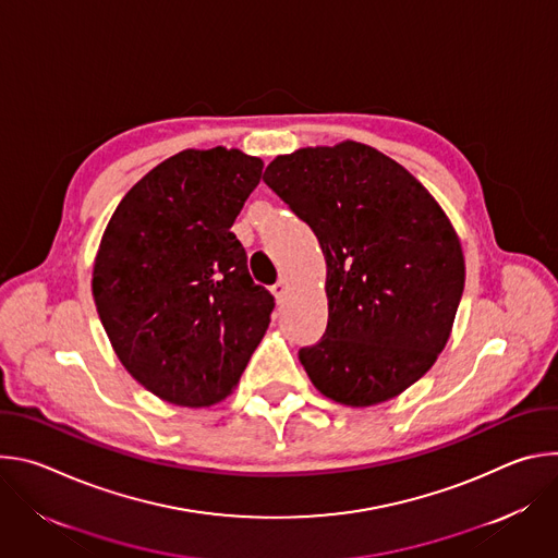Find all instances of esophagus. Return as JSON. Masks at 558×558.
<instances>
[{
    "label": "esophagus",
    "instance_id": "34e87169",
    "mask_svg": "<svg viewBox=\"0 0 558 558\" xmlns=\"http://www.w3.org/2000/svg\"><path fill=\"white\" fill-rule=\"evenodd\" d=\"M287 289H289V284H287V280L284 278H280L274 287H271V293H274V298L280 302L284 295H287Z\"/></svg>",
    "mask_w": 558,
    "mask_h": 558
}]
</instances>
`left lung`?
I'll list each match as a JSON object with an SVG mask.
<instances>
[{"label": "left lung", "mask_w": 558, "mask_h": 558, "mask_svg": "<svg viewBox=\"0 0 558 558\" xmlns=\"http://www.w3.org/2000/svg\"><path fill=\"white\" fill-rule=\"evenodd\" d=\"M263 181L313 229L327 263L329 325L300 349L311 384L353 409L392 400L452 331L465 263L450 218L407 168L357 141L280 154Z\"/></svg>", "instance_id": "left-lung-1"}]
</instances>
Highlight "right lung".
Masks as SVG:
<instances>
[{"label":"right lung","mask_w":558,"mask_h":558,"mask_svg":"<svg viewBox=\"0 0 558 558\" xmlns=\"http://www.w3.org/2000/svg\"><path fill=\"white\" fill-rule=\"evenodd\" d=\"M263 161L183 149L117 205L93 267L101 325L125 371L163 402H222L267 333L274 295L254 284L231 225Z\"/></svg>","instance_id":"add662e5"}]
</instances>
